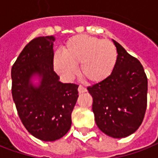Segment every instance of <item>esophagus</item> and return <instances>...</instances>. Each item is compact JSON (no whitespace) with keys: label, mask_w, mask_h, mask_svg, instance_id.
<instances>
[{"label":"esophagus","mask_w":158,"mask_h":158,"mask_svg":"<svg viewBox=\"0 0 158 158\" xmlns=\"http://www.w3.org/2000/svg\"><path fill=\"white\" fill-rule=\"evenodd\" d=\"M87 89L85 88L84 87L82 86H79L78 87V93H87Z\"/></svg>","instance_id":"obj_1"}]
</instances>
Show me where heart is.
Here are the masks:
<instances>
[{"instance_id":"b5f03b06","label":"heart","mask_w":158,"mask_h":158,"mask_svg":"<svg viewBox=\"0 0 158 158\" xmlns=\"http://www.w3.org/2000/svg\"><path fill=\"white\" fill-rule=\"evenodd\" d=\"M118 60L114 44L87 35L70 38L62 48V55L55 53V71L66 80L73 79L79 66L80 74L92 83H101L112 75Z\"/></svg>"}]
</instances>
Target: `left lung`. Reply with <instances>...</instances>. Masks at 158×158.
Listing matches in <instances>:
<instances>
[{
    "label": "left lung",
    "instance_id": "obj_1",
    "mask_svg": "<svg viewBox=\"0 0 158 158\" xmlns=\"http://www.w3.org/2000/svg\"><path fill=\"white\" fill-rule=\"evenodd\" d=\"M117 49L115 69L107 80L87 87L93 97V112L101 131L124 138L143 121L147 103V77L137 59L113 40Z\"/></svg>",
    "mask_w": 158,
    "mask_h": 158
}]
</instances>
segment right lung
<instances>
[{"mask_svg":"<svg viewBox=\"0 0 158 158\" xmlns=\"http://www.w3.org/2000/svg\"><path fill=\"white\" fill-rule=\"evenodd\" d=\"M54 36L39 37L24 47L11 67V94L21 121L34 137L54 141L71 126L78 85L62 83L54 71ZM33 77L40 79L34 85Z\"/></svg>","mask_w":158,"mask_h":158,"instance_id":"1","label":"right lung"}]
</instances>
